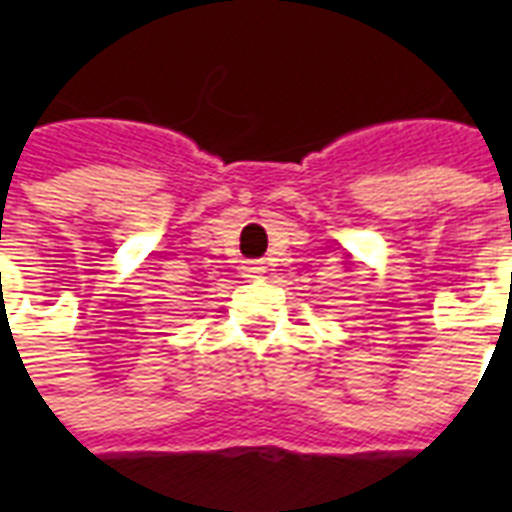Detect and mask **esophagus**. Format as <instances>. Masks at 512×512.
Segmentation results:
<instances>
[{
    "label": "esophagus",
    "instance_id": "esophagus-1",
    "mask_svg": "<svg viewBox=\"0 0 512 512\" xmlns=\"http://www.w3.org/2000/svg\"><path fill=\"white\" fill-rule=\"evenodd\" d=\"M263 273H265L263 260H247V263L241 265V276H244V279H263Z\"/></svg>",
    "mask_w": 512,
    "mask_h": 512
}]
</instances>
